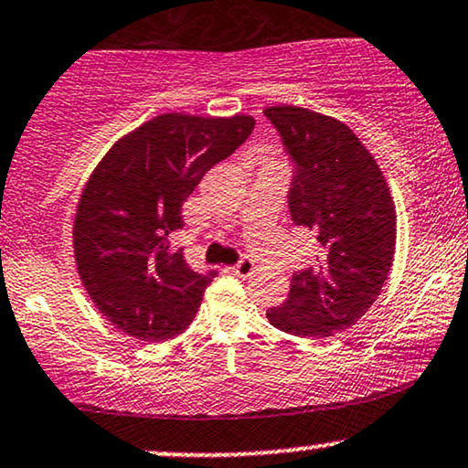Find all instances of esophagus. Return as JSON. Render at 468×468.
<instances>
[{
  "instance_id": "obj_1",
  "label": "esophagus",
  "mask_w": 468,
  "mask_h": 468,
  "mask_svg": "<svg viewBox=\"0 0 468 468\" xmlns=\"http://www.w3.org/2000/svg\"><path fill=\"white\" fill-rule=\"evenodd\" d=\"M230 270H233V274L246 278V276H250L252 271H254V261H252V259H241V261L238 265H233V268H230Z\"/></svg>"
}]
</instances>
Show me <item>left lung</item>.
Wrapping results in <instances>:
<instances>
[{
  "mask_svg": "<svg viewBox=\"0 0 468 468\" xmlns=\"http://www.w3.org/2000/svg\"><path fill=\"white\" fill-rule=\"evenodd\" d=\"M293 162L289 214L319 241L309 268L295 271L270 324L304 339L343 333L380 295L395 254L393 197L374 155L333 116L271 105L263 110Z\"/></svg>",
  "mask_w": 468,
  "mask_h": 468,
  "instance_id": "1",
  "label": "left lung"
}]
</instances>
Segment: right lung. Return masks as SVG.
<instances>
[{"mask_svg":"<svg viewBox=\"0 0 468 468\" xmlns=\"http://www.w3.org/2000/svg\"><path fill=\"white\" fill-rule=\"evenodd\" d=\"M254 118L159 114L116 140L92 170L73 222L75 265L99 313L157 343L181 335L216 271L170 250L181 207L207 170L244 144Z\"/></svg>","mask_w":468,"mask_h":468,"instance_id":"add662e5","label":"right lung"}]
</instances>
